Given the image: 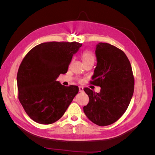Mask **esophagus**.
<instances>
[{
  "mask_svg": "<svg viewBox=\"0 0 155 155\" xmlns=\"http://www.w3.org/2000/svg\"><path fill=\"white\" fill-rule=\"evenodd\" d=\"M79 92H83V88L82 87H79Z\"/></svg>",
  "mask_w": 155,
  "mask_h": 155,
  "instance_id": "obj_1",
  "label": "esophagus"
}]
</instances>
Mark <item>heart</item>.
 <instances>
[{
	"label": "heart",
	"instance_id": "obj_1",
	"mask_svg": "<svg viewBox=\"0 0 155 155\" xmlns=\"http://www.w3.org/2000/svg\"><path fill=\"white\" fill-rule=\"evenodd\" d=\"M81 59L83 63L88 62H94V56L91 51H85L81 55Z\"/></svg>",
	"mask_w": 155,
	"mask_h": 155
}]
</instances>
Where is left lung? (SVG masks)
Here are the masks:
<instances>
[{"mask_svg": "<svg viewBox=\"0 0 155 155\" xmlns=\"http://www.w3.org/2000/svg\"><path fill=\"white\" fill-rule=\"evenodd\" d=\"M97 64L91 84L99 86V93L83 89L89 97L83 111L94 124L107 126L121 118L130 104L134 92L132 67L124 51L109 43L96 45Z\"/></svg>", "mask_w": 155, "mask_h": 155, "instance_id": "left-lung-1", "label": "left lung"}]
</instances>
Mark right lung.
<instances>
[{"mask_svg": "<svg viewBox=\"0 0 155 155\" xmlns=\"http://www.w3.org/2000/svg\"><path fill=\"white\" fill-rule=\"evenodd\" d=\"M81 45L77 42L43 43L22 59L17 76L18 97L35 122L46 125L57 121L78 93V86H64L56 79L67 72L73 55Z\"/></svg>", "mask_w": 155, "mask_h": 155, "instance_id": "obj_1", "label": "right lung"}]
</instances>
